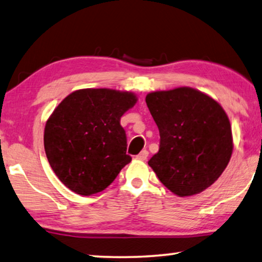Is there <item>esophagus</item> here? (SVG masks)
Wrapping results in <instances>:
<instances>
[{
	"instance_id": "1",
	"label": "esophagus",
	"mask_w": 262,
	"mask_h": 262,
	"mask_svg": "<svg viewBox=\"0 0 262 262\" xmlns=\"http://www.w3.org/2000/svg\"><path fill=\"white\" fill-rule=\"evenodd\" d=\"M147 158H148V150H146V149H143L141 153L138 155V159L142 160V161H143V160H146Z\"/></svg>"
}]
</instances>
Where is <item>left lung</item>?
<instances>
[{
	"instance_id": "left-lung-1",
	"label": "left lung",
	"mask_w": 262,
	"mask_h": 262,
	"mask_svg": "<svg viewBox=\"0 0 262 262\" xmlns=\"http://www.w3.org/2000/svg\"><path fill=\"white\" fill-rule=\"evenodd\" d=\"M146 103L160 133L159 151L149 165L179 196L201 193L231 160L232 128L222 107L196 89L154 92Z\"/></svg>"
}]
</instances>
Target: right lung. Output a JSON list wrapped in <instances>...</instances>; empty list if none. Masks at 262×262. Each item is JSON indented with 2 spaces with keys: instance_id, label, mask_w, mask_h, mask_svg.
Returning <instances> with one entry per match:
<instances>
[{
  "instance_id": "1",
  "label": "right lung",
  "mask_w": 262,
  "mask_h": 262,
  "mask_svg": "<svg viewBox=\"0 0 262 262\" xmlns=\"http://www.w3.org/2000/svg\"><path fill=\"white\" fill-rule=\"evenodd\" d=\"M136 100L128 92L81 89L53 112L45 128V150L70 190L85 196L102 192L130 162L120 120Z\"/></svg>"
}]
</instances>
